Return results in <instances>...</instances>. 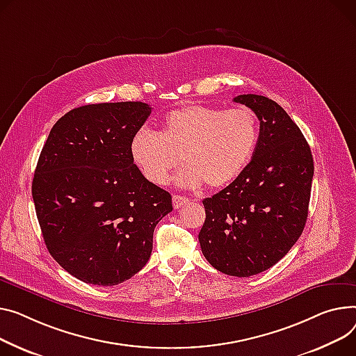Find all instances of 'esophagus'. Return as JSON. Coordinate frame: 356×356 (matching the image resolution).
Returning <instances> with one entry per match:
<instances>
[{
	"label": "esophagus",
	"mask_w": 356,
	"mask_h": 356,
	"mask_svg": "<svg viewBox=\"0 0 356 356\" xmlns=\"http://www.w3.org/2000/svg\"><path fill=\"white\" fill-rule=\"evenodd\" d=\"M186 203H188V199H187V197L180 196V195H175V196H173V207H175V209H180V207L184 206Z\"/></svg>",
	"instance_id": "1"
}]
</instances>
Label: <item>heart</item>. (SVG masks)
<instances>
[{"instance_id":"b5f03b06","label":"heart","mask_w":356,"mask_h":356,"mask_svg":"<svg viewBox=\"0 0 356 356\" xmlns=\"http://www.w3.org/2000/svg\"><path fill=\"white\" fill-rule=\"evenodd\" d=\"M259 138V120L249 107L230 110L184 106L163 120L161 133L141 129L130 141V154L150 183H168L186 163L176 181L183 187H223L249 164Z\"/></svg>"}]
</instances>
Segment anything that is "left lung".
I'll return each instance as SVG.
<instances>
[{"instance_id":"1","label":"left lung","mask_w":356,"mask_h":356,"mask_svg":"<svg viewBox=\"0 0 356 356\" xmlns=\"http://www.w3.org/2000/svg\"><path fill=\"white\" fill-rule=\"evenodd\" d=\"M233 102L256 113L257 145L241 176L203 200L199 242L213 268L249 277L277 264L302 234L314 157L300 129L276 102L257 94H241Z\"/></svg>"}]
</instances>
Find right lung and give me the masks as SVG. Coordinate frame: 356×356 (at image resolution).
I'll use <instances>...</instances> for the list:
<instances>
[{
    "mask_svg": "<svg viewBox=\"0 0 356 356\" xmlns=\"http://www.w3.org/2000/svg\"><path fill=\"white\" fill-rule=\"evenodd\" d=\"M152 107L141 102L81 106L53 126L41 150L33 199L56 262L91 285H118L143 269L172 196L130 154Z\"/></svg>",
    "mask_w": 356,
    "mask_h": 356,
    "instance_id": "1",
    "label": "right lung"
}]
</instances>
